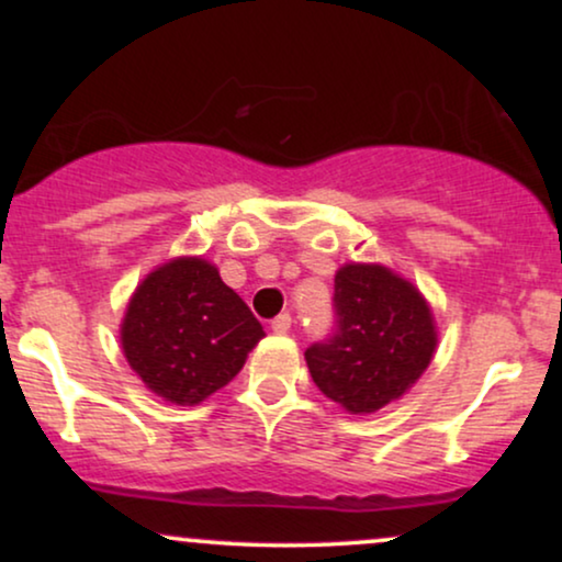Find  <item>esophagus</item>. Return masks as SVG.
Instances as JSON below:
<instances>
[{
	"label": "esophagus",
	"mask_w": 562,
	"mask_h": 562,
	"mask_svg": "<svg viewBox=\"0 0 562 562\" xmlns=\"http://www.w3.org/2000/svg\"><path fill=\"white\" fill-rule=\"evenodd\" d=\"M290 325H293V319H290V314H280V317L272 319V330L277 335H285L290 330Z\"/></svg>",
	"instance_id": "esophagus-1"
}]
</instances>
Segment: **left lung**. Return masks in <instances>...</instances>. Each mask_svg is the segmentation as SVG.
<instances>
[{"label":"left lung","mask_w":562,"mask_h":562,"mask_svg":"<svg viewBox=\"0 0 562 562\" xmlns=\"http://www.w3.org/2000/svg\"><path fill=\"white\" fill-rule=\"evenodd\" d=\"M335 308L338 330L308 348V372L348 415H372L428 370L438 346L434 308L406 277L359 261L335 272Z\"/></svg>","instance_id":"8db88e82"}]
</instances>
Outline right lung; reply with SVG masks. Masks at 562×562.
<instances>
[{"instance_id":"add662e5","label":"right lung","mask_w":562,"mask_h":562,"mask_svg":"<svg viewBox=\"0 0 562 562\" xmlns=\"http://www.w3.org/2000/svg\"><path fill=\"white\" fill-rule=\"evenodd\" d=\"M261 338V322L203 256H177L145 274L121 319L134 375L177 406L224 389Z\"/></svg>"}]
</instances>
